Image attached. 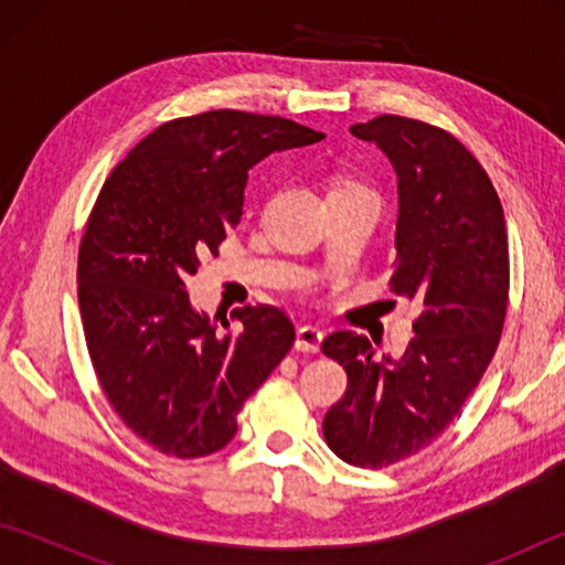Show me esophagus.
Here are the masks:
<instances>
[{
	"instance_id": "1",
	"label": "esophagus",
	"mask_w": 565,
	"mask_h": 565,
	"mask_svg": "<svg viewBox=\"0 0 565 565\" xmlns=\"http://www.w3.org/2000/svg\"><path fill=\"white\" fill-rule=\"evenodd\" d=\"M322 340H326V332H322L320 328L303 326V328L296 330V350L298 352L316 354V352H320Z\"/></svg>"
}]
</instances>
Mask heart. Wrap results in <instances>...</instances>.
<instances>
[{"label": "heart", "mask_w": 565, "mask_h": 565, "mask_svg": "<svg viewBox=\"0 0 565 565\" xmlns=\"http://www.w3.org/2000/svg\"><path fill=\"white\" fill-rule=\"evenodd\" d=\"M344 189H356V186H338L334 191H344Z\"/></svg>", "instance_id": "obj_1"}]
</instances>
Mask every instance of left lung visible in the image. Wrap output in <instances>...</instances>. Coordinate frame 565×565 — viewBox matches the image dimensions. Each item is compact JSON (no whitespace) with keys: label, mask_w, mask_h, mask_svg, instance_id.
Returning <instances> with one entry per match:
<instances>
[{"label":"left lung","mask_w":565,"mask_h":565,"mask_svg":"<svg viewBox=\"0 0 565 565\" xmlns=\"http://www.w3.org/2000/svg\"><path fill=\"white\" fill-rule=\"evenodd\" d=\"M350 134L374 142L398 177L391 281L419 316L401 356H376L354 332L322 342L350 379L322 431L342 461L381 468L439 437L486 374L508 310V231L481 162L447 130L379 116Z\"/></svg>","instance_id":"obj_1"}]
</instances>
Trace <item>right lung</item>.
I'll return each mask as SVG.
<instances>
[{
  "instance_id": "right-lung-1",
  "label": "right lung",
  "mask_w": 565,
  "mask_h": 565,
  "mask_svg": "<svg viewBox=\"0 0 565 565\" xmlns=\"http://www.w3.org/2000/svg\"><path fill=\"white\" fill-rule=\"evenodd\" d=\"M322 138L281 116L206 111L154 128L102 186L77 262L84 338L106 398L152 449L221 451L294 347L279 308H235L237 326H218L184 281L243 218L252 167Z\"/></svg>"
}]
</instances>
